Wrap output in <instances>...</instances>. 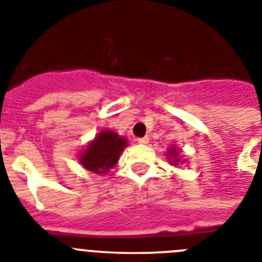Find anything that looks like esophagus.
<instances>
[{
  "label": "esophagus",
  "mask_w": 262,
  "mask_h": 262,
  "mask_svg": "<svg viewBox=\"0 0 262 262\" xmlns=\"http://www.w3.org/2000/svg\"><path fill=\"white\" fill-rule=\"evenodd\" d=\"M136 142H138L139 144H148V138H139Z\"/></svg>",
  "instance_id": "1"
}]
</instances>
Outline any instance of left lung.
I'll use <instances>...</instances> for the list:
<instances>
[{"mask_svg":"<svg viewBox=\"0 0 262 262\" xmlns=\"http://www.w3.org/2000/svg\"><path fill=\"white\" fill-rule=\"evenodd\" d=\"M165 155L170 165H178V164H184L187 161L184 157V155H181V149H178L177 145L174 144H172L166 149Z\"/></svg>","mask_w":262,"mask_h":262,"instance_id":"obj_1","label":"left lung"}]
</instances>
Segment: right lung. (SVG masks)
<instances>
[{
	"mask_svg": "<svg viewBox=\"0 0 262 262\" xmlns=\"http://www.w3.org/2000/svg\"><path fill=\"white\" fill-rule=\"evenodd\" d=\"M127 142V138L118 135L113 129H102L84 149H81L78 161L89 172L106 174L118 163L119 156L128 145Z\"/></svg>",
	"mask_w": 262,
	"mask_h": 262,
	"instance_id": "add662e5",
	"label": "right lung"
}]
</instances>
